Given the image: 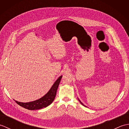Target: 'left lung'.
Wrapping results in <instances>:
<instances>
[{
	"mask_svg": "<svg viewBox=\"0 0 129 129\" xmlns=\"http://www.w3.org/2000/svg\"><path fill=\"white\" fill-rule=\"evenodd\" d=\"M79 101H80V103H81V104H82V105H83V106H85V105H84V104H83V103H81V101H80V100H79Z\"/></svg>",
	"mask_w": 129,
	"mask_h": 129,
	"instance_id": "8db88e82",
	"label": "left lung"
}]
</instances>
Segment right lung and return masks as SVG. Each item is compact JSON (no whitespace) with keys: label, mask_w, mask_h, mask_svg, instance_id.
<instances>
[{"label":"right lung","mask_w":129,"mask_h":129,"mask_svg":"<svg viewBox=\"0 0 129 129\" xmlns=\"http://www.w3.org/2000/svg\"><path fill=\"white\" fill-rule=\"evenodd\" d=\"M61 78L62 75L60 76L55 81V83L51 86V89L49 90V91L44 96L40 98L39 99L29 103H21L17 101H15V102L19 105L22 106L23 108L30 110H38V109H42L43 108H46L53 103L55 98L57 87L59 86Z\"/></svg>","instance_id":"1"}]
</instances>
